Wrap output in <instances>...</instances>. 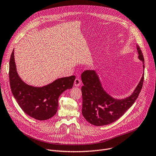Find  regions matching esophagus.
Returning a JSON list of instances; mask_svg holds the SVG:
<instances>
[{
	"label": "esophagus",
	"instance_id": "esophagus-1",
	"mask_svg": "<svg viewBox=\"0 0 156 156\" xmlns=\"http://www.w3.org/2000/svg\"><path fill=\"white\" fill-rule=\"evenodd\" d=\"M74 84H75V86H76V87H79V86L80 85V84H81V80H80L79 78H76L75 80Z\"/></svg>",
	"mask_w": 156,
	"mask_h": 156
}]
</instances>
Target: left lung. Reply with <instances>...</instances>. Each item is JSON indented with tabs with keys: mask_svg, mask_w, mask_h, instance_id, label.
Segmentation results:
<instances>
[{
	"mask_svg": "<svg viewBox=\"0 0 156 156\" xmlns=\"http://www.w3.org/2000/svg\"><path fill=\"white\" fill-rule=\"evenodd\" d=\"M136 47L139 58L143 62L144 68V59L142 51L137 45ZM144 75V73L130 96L117 100L104 90L94 71H84L81 76L83 83L81 92L82 114L84 118L88 122L97 126L109 124L118 120L137 100L143 87Z\"/></svg>",
	"mask_w": 156,
	"mask_h": 156,
	"instance_id": "left-lung-1",
	"label": "left lung"
}]
</instances>
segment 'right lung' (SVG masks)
Segmentation results:
<instances>
[{
  "instance_id": "1",
  "label": "right lung",
  "mask_w": 156,
  "mask_h": 156,
  "mask_svg": "<svg viewBox=\"0 0 156 156\" xmlns=\"http://www.w3.org/2000/svg\"><path fill=\"white\" fill-rule=\"evenodd\" d=\"M75 76L56 80L43 87H34L24 83L17 74L13 50L9 63L10 86L13 97L27 115L40 121L53 117L57 111L58 98L73 87Z\"/></svg>"
}]
</instances>
